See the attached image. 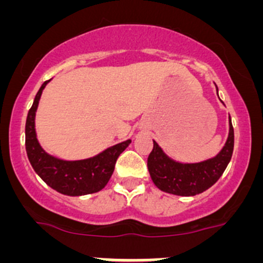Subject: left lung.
I'll use <instances>...</instances> for the list:
<instances>
[{"instance_id":"1","label":"left lung","mask_w":263,"mask_h":263,"mask_svg":"<svg viewBox=\"0 0 263 263\" xmlns=\"http://www.w3.org/2000/svg\"><path fill=\"white\" fill-rule=\"evenodd\" d=\"M153 142V151L147 158V169L154 184L171 195L196 196L215 184L227 169L234 148V129L229 116V135L225 145L217 155L200 163L174 160L155 141Z\"/></svg>"}]
</instances>
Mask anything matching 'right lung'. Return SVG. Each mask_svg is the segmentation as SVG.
Returning a JSON list of instances; mask_svg holds the SVG:
<instances>
[{"label":"right lung","instance_id":"1","mask_svg":"<svg viewBox=\"0 0 263 263\" xmlns=\"http://www.w3.org/2000/svg\"><path fill=\"white\" fill-rule=\"evenodd\" d=\"M41 86L34 98L25 124V147L29 161L35 173L50 188L66 196H84L99 192L107 185L115 172L116 161L131 140L105 148L92 158L82 160H62L49 155L39 144L35 132V113L44 87Z\"/></svg>","mask_w":263,"mask_h":263}]
</instances>
